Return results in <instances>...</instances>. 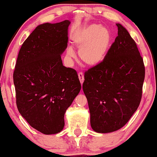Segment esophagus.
<instances>
[{
	"label": "esophagus",
	"mask_w": 157,
	"mask_h": 157,
	"mask_svg": "<svg viewBox=\"0 0 157 157\" xmlns=\"http://www.w3.org/2000/svg\"><path fill=\"white\" fill-rule=\"evenodd\" d=\"M78 77H79V80H80L81 84H82V82H83V80H84V75L83 74L82 72H79L78 73Z\"/></svg>",
	"instance_id": "obj_1"
}]
</instances>
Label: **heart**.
I'll return each instance as SVG.
<instances>
[{
    "mask_svg": "<svg viewBox=\"0 0 157 157\" xmlns=\"http://www.w3.org/2000/svg\"><path fill=\"white\" fill-rule=\"evenodd\" d=\"M112 35L108 28L100 24H90L77 32L73 37V44L80 48V60L90 67L97 66L103 62L109 52ZM67 56L75 57L71 48H68Z\"/></svg>",
    "mask_w": 157,
    "mask_h": 157,
    "instance_id": "1",
    "label": "heart"
}]
</instances>
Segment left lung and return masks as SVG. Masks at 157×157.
I'll return each mask as SVG.
<instances>
[{
	"label": "left lung",
	"instance_id": "1",
	"mask_svg": "<svg viewBox=\"0 0 157 157\" xmlns=\"http://www.w3.org/2000/svg\"><path fill=\"white\" fill-rule=\"evenodd\" d=\"M118 36L102 63L85 72L82 84L91 126L98 133L117 131L140 105L145 66L136 42L120 23Z\"/></svg>",
	"mask_w": 157,
	"mask_h": 157
}]
</instances>
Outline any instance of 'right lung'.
Here are the masks:
<instances>
[{
	"label": "right lung",
	"mask_w": 157,
	"mask_h": 157,
	"mask_svg": "<svg viewBox=\"0 0 157 157\" xmlns=\"http://www.w3.org/2000/svg\"><path fill=\"white\" fill-rule=\"evenodd\" d=\"M68 20L39 25L23 42L13 73L16 104L32 128L44 134L64 127L66 111L81 89L77 71L63 65Z\"/></svg>",
	"instance_id": "1"
}]
</instances>
